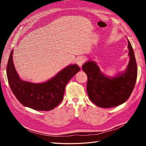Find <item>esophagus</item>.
<instances>
[{"label": "esophagus", "instance_id": "34e87169", "mask_svg": "<svg viewBox=\"0 0 146 146\" xmlns=\"http://www.w3.org/2000/svg\"><path fill=\"white\" fill-rule=\"evenodd\" d=\"M85 60H86L85 58H84L83 56H81V57H80V58H78V60H77V61H76V63H77V64H78L79 66L82 67V65L83 64V63H84L85 62Z\"/></svg>", "mask_w": 146, "mask_h": 146}]
</instances>
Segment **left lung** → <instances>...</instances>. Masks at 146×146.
Here are the masks:
<instances>
[{
    "label": "left lung",
    "instance_id": "8db88e82",
    "mask_svg": "<svg viewBox=\"0 0 146 146\" xmlns=\"http://www.w3.org/2000/svg\"><path fill=\"white\" fill-rule=\"evenodd\" d=\"M130 61L124 73L108 78L101 73L97 64L88 61L82 66L88 78L86 91L92 102L102 108L117 107L128 100L134 88L137 66L134 51L128 40Z\"/></svg>",
    "mask_w": 146,
    "mask_h": 146
}]
</instances>
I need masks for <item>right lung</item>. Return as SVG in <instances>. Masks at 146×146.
I'll list each match as a JSON object with an SVG mask.
<instances>
[{
	"instance_id": "right-lung-1",
	"label": "right lung",
	"mask_w": 146,
	"mask_h": 146,
	"mask_svg": "<svg viewBox=\"0 0 146 146\" xmlns=\"http://www.w3.org/2000/svg\"><path fill=\"white\" fill-rule=\"evenodd\" d=\"M11 52L7 65L9 84L21 104L34 110H52L63 100L68 82L80 71L77 64H72L58 73L54 78L42 83H33L20 79L14 66Z\"/></svg>"
}]
</instances>
